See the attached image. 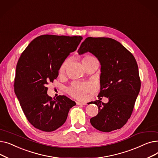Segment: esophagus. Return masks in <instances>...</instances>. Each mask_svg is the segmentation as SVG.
Returning a JSON list of instances; mask_svg holds the SVG:
<instances>
[{"instance_id":"34e87169","label":"esophagus","mask_w":158,"mask_h":158,"mask_svg":"<svg viewBox=\"0 0 158 158\" xmlns=\"http://www.w3.org/2000/svg\"><path fill=\"white\" fill-rule=\"evenodd\" d=\"M76 104L77 105H86V104L85 102H77Z\"/></svg>"}]
</instances>
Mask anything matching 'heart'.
I'll return each instance as SVG.
<instances>
[{
	"label": "heart",
	"mask_w": 158,
	"mask_h": 158,
	"mask_svg": "<svg viewBox=\"0 0 158 158\" xmlns=\"http://www.w3.org/2000/svg\"><path fill=\"white\" fill-rule=\"evenodd\" d=\"M95 58L94 57L87 55L82 58V63H86L89 61L92 60ZM70 62V59L67 58L60 65L59 69V73L60 74H63L64 73L66 67L69 65ZM93 89V86L87 82H74L67 88L66 91L67 93L72 96V97L79 99V100H83L85 98L86 94Z\"/></svg>",
	"instance_id": "b5f03b06"
}]
</instances>
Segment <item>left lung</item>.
Here are the masks:
<instances>
[{
  "label": "left lung",
  "mask_w": 158,
  "mask_h": 158,
  "mask_svg": "<svg viewBox=\"0 0 158 158\" xmlns=\"http://www.w3.org/2000/svg\"><path fill=\"white\" fill-rule=\"evenodd\" d=\"M79 54L92 53L101 63V92L99 100L92 102L98 113L90 119L92 126L102 132L122 127L132 114L141 81L133 56L118 41L110 38L88 37L78 50ZM109 98L105 104L101 97Z\"/></svg>",
  "instance_id": "obj_1"
}]
</instances>
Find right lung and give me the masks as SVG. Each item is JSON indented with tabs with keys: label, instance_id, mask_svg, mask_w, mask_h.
I'll return each mask as SVG.
<instances>
[{
	"label": "right lung",
	"instance_id": "add662e5",
	"mask_svg": "<svg viewBox=\"0 0 158 158\" xmlns=\"http://www.w3.org/2000/svg\"><path fill=\"white\" fill-rule=\"evenodd\" d=\"M82 36L41 35L22 53L16 64L15 93L29 122L35 128L51 132L65 122L76 102L64 95H47L59 69L70 52L77 49Z\"/></svg>",
	"mask_w": 158,
	"mask_h": 158
}]
</instances>
